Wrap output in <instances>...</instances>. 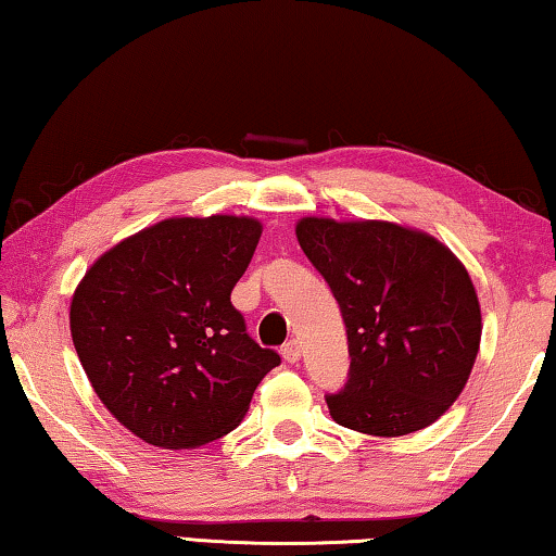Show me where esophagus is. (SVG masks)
Masks as SVG:
<instances>
[{
    "label": "esophagus",
    "instance_id": "obj_1",
    "mask_svg": "<svg viewBox=\"0 0 556 556\" xmlns=\"http://www.w3.org/2000/svg\"><path fill=\"white\" fill-rule=\"evenodd\" d=\"M281 355H285L287 363H296L301 357V343L299 341H289L281 348Z\"/></svg>",
    "mask_w": 556,
    "mask_h": 556
}]
</instances>
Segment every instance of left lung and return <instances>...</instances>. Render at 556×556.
Segmentation results:
<instances>
[{"label": "left lung", "mask_w": 556, "mask_h": 556, "mask_svg": "<svg viewBox=\"0 0 556 556\" xmlns=\"http://www.w3.org/2000/svg\"><path fill=\"white\" fill-rule=\"evenodd\" d=\"M296 238L341 306L351 370L326 394L341 427L402 437L437 421L464 390L481 345L466 267L394 223L304 218Z\"/></svg>", "instance_id": "8db88e82"}]
</instances>
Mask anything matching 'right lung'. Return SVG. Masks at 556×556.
<instances>
[{"label": "right lung", "mask_w": 556, "mask_h": 556, "mask_svg": "<svg viewBox=\"0 0 556 556\" xmlns=\"http://www.w3.org/2000/svg\"><path fill=\"white\" fill-rule=\"evenodd\" d=\"M260 235L257 220L235 215L162 220L105 252L75 289L83 370L147 444L195 448L225 437L281 363L230 301Z\"/></svg>", "instance_id": "obj_1"}]
</instances>
